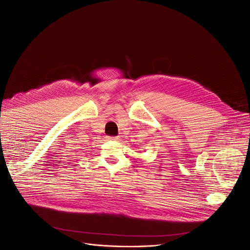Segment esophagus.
<instances>
[{
  "instance_id": "34e87169",
  "label": "esophagus",
  "mask_w": 250,
  "mask_h": 250,
  "mask_svg": "<svg viewBox=\"0 0 250 250\" xmlns=\"http://www.w3.org/2000/svg\"><path fill=\"white\" fill-rule=\"evenodd\" d=\"M107 140L111 141V142H118L119 138L118 137H107Z\"/></svg>"
}]
</instances>
